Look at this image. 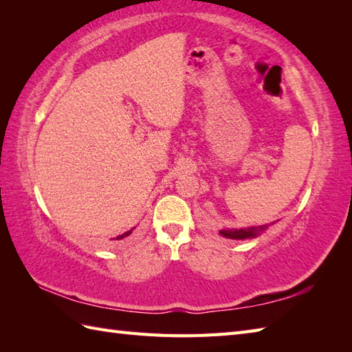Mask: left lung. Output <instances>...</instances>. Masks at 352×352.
Returning a JSON list of instances; mask_svg holds the SVG:
<instances>
[{"mask_svg":"<svg viewBox=\"0 0 352 352\" xmlns=\"http://www.w3.org/2000/svg\"><path fill=\"white\" fill-rule=\"evenodd\" d=\"M269 223L266 226H257V227H246V228H223L219 230V234L227 239H234V241H245V239H252L260 236L265 230H267Z\"/></svg>","mask_w":352,"mask_h":352,"instance_id":"obj_1","label":"left lung"}]
</instances>
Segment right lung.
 Instances as JSON below:
<instances>
[{
    "label": "right lung",
    "instance_id": "add662e5",
    "mask_svg": "<svg viewBox=\"0 0 352 352\" xmlns=\"http://www.w3.org/2000/svg\"><path fill=\"white\" fill-rule=\"evenodd\" d=\"M134 230H136V227H133L131 230H129V231H125V233H122V234H119V236H116V237H113V241H124V239H126V237H129L131 233H133V231Z\"/></svg>",
    "mask_w": 352,
    "mask_h": 352
}]
</instances>
